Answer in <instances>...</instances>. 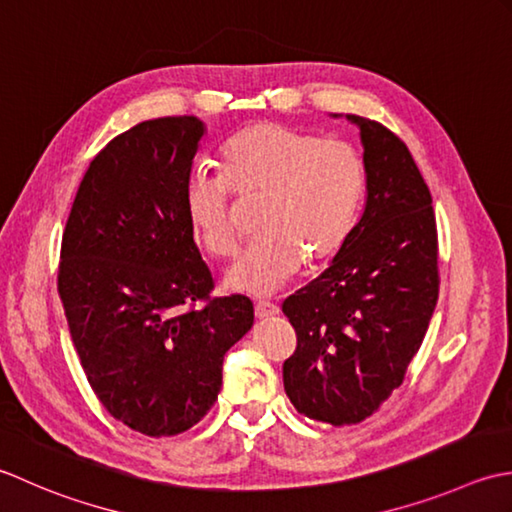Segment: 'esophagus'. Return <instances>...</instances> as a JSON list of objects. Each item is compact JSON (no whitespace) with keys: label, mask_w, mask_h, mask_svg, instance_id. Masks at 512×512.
Masks as SVG:
<instances>
[{"label":"esophagus","mask_w":512,"mask_h":512,"mask_svg":"<svg viewBox=\"0 0 512 512\" xmlns=\"http://www.w3.org/2000/svg\"><path fill=\"white\" fill-rule=\"evenodd\" d=\"M278 305H274V302H267V300H258L256 305H254V314H256V318H271V316H276L278 314Z\"/></svg>","instance_id":"obj_1"}]
</instances>
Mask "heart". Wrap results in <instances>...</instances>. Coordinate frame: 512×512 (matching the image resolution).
<instances>
[{
	"mask_svg": "<svg viewBox=\"0 0 512 512\" xmlns=\"http://www.w3.org/2000/svg\"><path fill=\"white\" fill-rule=\"evenodd\" d=\"M221 174L194 172L183 210L207 254L225 258L236 245L232 192L263 194L256 241L227 269L225 285L267 296L296 274L302 258L325 263L347 241L364 192L360 152L342 139L280 123H256L225 145Z\"/></svg>",
	"mask_w": 512,
	"mask_h": 512,
	"instance_id": "obj_1",
	"label": "heart"
}]
</instances>
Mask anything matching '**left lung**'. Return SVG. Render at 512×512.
Returning <instances> with one entry per match:
<instances>
[{"mask_svg": "<svg viewBox=\"0 0 512 512\" xmlns=\"http://www.w3.org/2000/svg\"><path fill=\"white\" fill-rule=\"evenodd\" d=\"M347 119L364 148L362 216L329 267L283 302L298 338L283 364L287 398L331 426L362 422L400 387L440 294L429 185L391 130Z\"/></svg>", "mask_w": 512, "mask_h": 512, "instance_id": "obj_1", "label": "left lung"}]
</instances>
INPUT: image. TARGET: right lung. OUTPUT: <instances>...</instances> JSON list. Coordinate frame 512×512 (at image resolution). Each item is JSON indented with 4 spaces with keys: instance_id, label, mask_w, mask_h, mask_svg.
Wrapping results in <instances>:
<instances>
[{
    "instance_id": "add662e5",
    "label": "right lung",
    "mask_w": 512,
    "mask_h": 512,
    "mask_svg": "<svg viewBox=\"0 0 512 512\" xmlns=\"http://www.w3.org/2000/svg\"><path fill=\"white\" fill-rule=\"evenodd\" d=\"M203 137L196 117L114 137L83 176L61 241L57 287L83 373L112 417L150 437L179 435L212 409L225 353L254 325L249 298H210L185 218Z\"/></svg>"
}]
</instances>
